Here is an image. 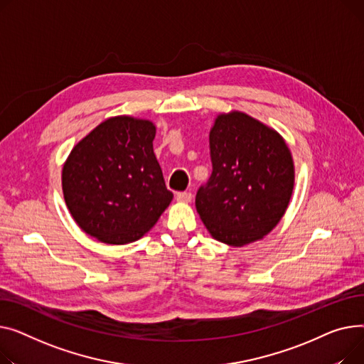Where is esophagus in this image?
Segmentation results:
<instances>
[{"label":"esophagus","instance_id":"obj_1","mask_svg":"<svg viewBox=\"0 0 364 364\" xmlns=\"http://www.w3.org/2000/svg\"><path fill=\"white\" fill-rule=\"evenodd\" d=\"M176 200H178V203L188 204L192 200V194H191V192H179V194L176 196Z\"/></svg>","mask_w":364,"mask_h":364}]
</instances>
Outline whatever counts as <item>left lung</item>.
Masks as SVG:
<instances>
[{
    "instance_id": "obj_1",
    "label": "left lung",
    "mask_w": 364,
    "mask_h": 364,
    "mask_svg": "<svg viewBox=\"0 0 364 364\" xmlns=\"http://www.w3.org/2000/svg\"><path fill=\"white\" fill-rule=\"evenodd\" d=\"M213 172L196 197L198 215L216 241L244 247L281 222L295 183L291 149L273 127L247 113L216 116L210 129Z\"/></svg>"
}]
</instances>
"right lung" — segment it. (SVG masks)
Here are the masks:
<instances>
[{"mask_svg":"<svg viewBox=\"0 0 364 364\" xmlns=\"http://www.w3.org/2000/svg\"><path fill=\"white\" fill-rule=\"evenodd\" d=\"M154 138L151 120L123 114L101 122L73 146L61 170L63 196L90 237L112 245L134 242L172 203Z\"/></svg>","mask_w":364,"mask_h":364,"instance_id":"obj_1","label":"right lung"}]
</instances>
